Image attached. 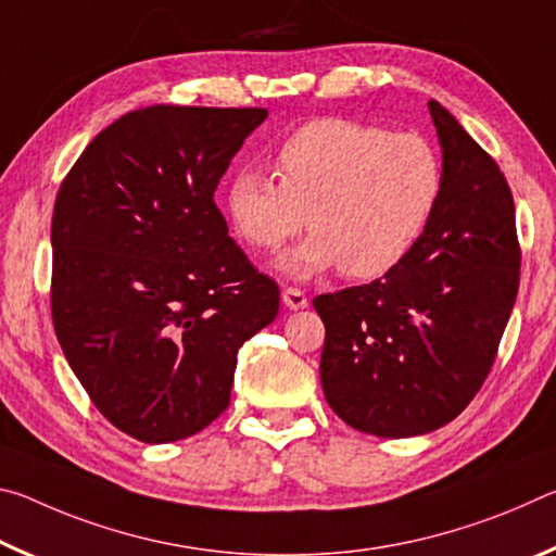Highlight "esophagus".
Masks as SVG:
<instances>
[{
    "instance_id": "1",
    "label": "esophagus",
    "mask_w": 556,
    "mask_h": 556,
    "mask_svg": "<svg viewBox=\"0 0 556 556\" xmlns=\"http://www.w3.org/2000/svg\"><path fill=\"white\" fill-rule=\"evenodd\" d=\"M281 301H285V306L291 308V312H299V308L308 306V299L304 296V291L294 289V287H287L285 291H281Z\"/></svg>"
}]
</instances>
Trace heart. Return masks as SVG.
Wrapping results in <instances>:
<instances>
[{
    "label": "heart",
    "mask_w": 556,
    "mask_h": 556,
    "mask_svg": "<svg viewBox=\"0 0 556 556\" xmlns=\"http://www.w3.org/2000/svg\"><path fill=\"white\" fill-rule=\"evenodd\" d=\"M275 172L279 184L235 176L225 211L257 252L296 238L308 215L314 235L279 262L294 279L333 267L353 279L388 275L417 248L444 195V162L429 139L355 119H314L291 131Z\"/></svg>",
    "instance_id": "b5f03b06"
}]
</instances>
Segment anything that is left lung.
I'll use <instances>...</instances> for the list:
<instances>
[{"instance_id":"8db88e82","label":"left lung","mask_w":556,"mask_h":556,"mask_svg":"<svg viewBox=\"0 0 556 556\" xmlns=\"http://www.w3.org/2000/svg\"><path fill=\"white\" fill-rule=\"evenodd\" d=\"M444 195L407 260L363 287L314 299L326 326V402L365 434L448 425L495 361L520 285L513 193L458 119L429 100Z\"/></svg>"}]
</instances>
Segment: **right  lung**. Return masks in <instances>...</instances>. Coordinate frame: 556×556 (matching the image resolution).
<instances>
[{"label":"right lung","instance_id":"1","mask_svg":"<svg viewBox=\"0 0 556 556\" xmlns=\"http://www.w3.org/2000/svg\"><path fill=\"white\" fill-rule=\"evenodd\" d=\"M262 108L154 105L86 147L55 195L51 314L75 378L144 444L228 409L238 351L279 287L228 235L215 188Z\"/></svg>","mask_w":556,"mask_h":556}]
</instances>
